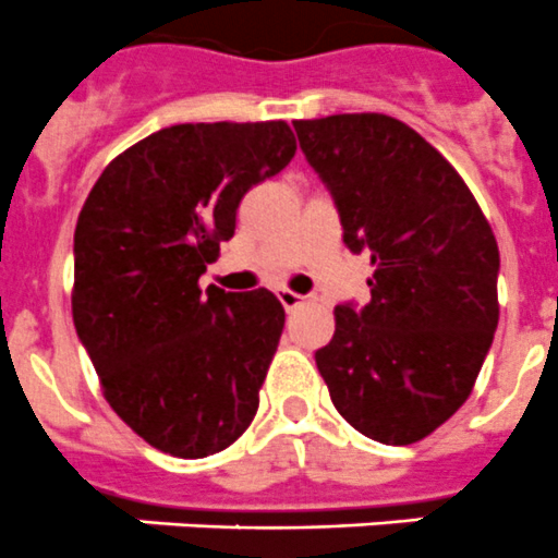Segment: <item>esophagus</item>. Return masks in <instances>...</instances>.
<instances>
[{"label": "esophagus", "mask_w": 558, "mask_h": 558, "mask_svg": "<svg viewBox=\"0 0 558 558\" xmlns=\"http://www.w3.org/2000/svg\"><path fill=\"white\" fill-rule=\"evenodd\" d=\"M278 300H280V306H283L286 312H292V308H298L306 298H303V294H298V292H289V289H280Z\"/></svg>", "instance_id": "esophagus-1"}]
</instances>
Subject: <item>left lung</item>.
Wrapping results in <instances>:
<instances>
[{
  "mask_svg": "<svg viewBox=\"0 0 558 558\" xmlns=\"http://www.w3.org/2000/svg\"><path fill=\"white\" fill-rule=\"evenodd\" d=\"M294 132L342 241L373 264L365 306L333 308L319 376L353 429L407 447L472 393L500 319L497 239L460 173L401 120L331 114Z\"/></svg>",
  "mask_w": 558,
  "mask_h": 558,
  "instance_id": "left-lung-1",
  "label": "left lung"
}]
</instances>
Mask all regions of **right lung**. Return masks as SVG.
I'll return each mask as SVG.
<instances>
[{
	"instance_id": "right-lung-1",
	"label": "right lung",
	"mask_w": 558,
	"mask_h": 558,
	"mask_svg": "<svg viewBox=\"0 0 558 558\" xmlns=\"http://www.w3.org/2000/svg\"><path fill=\"white\" fill-rule=\"evenodd\" d=\"M283 120L179 123L125 148L75 227L72 319L111 410L154 449L207 458L244 435L286 312L266 289H198L252 185L292 162Z\"/></svg>"
}]
</instances>
